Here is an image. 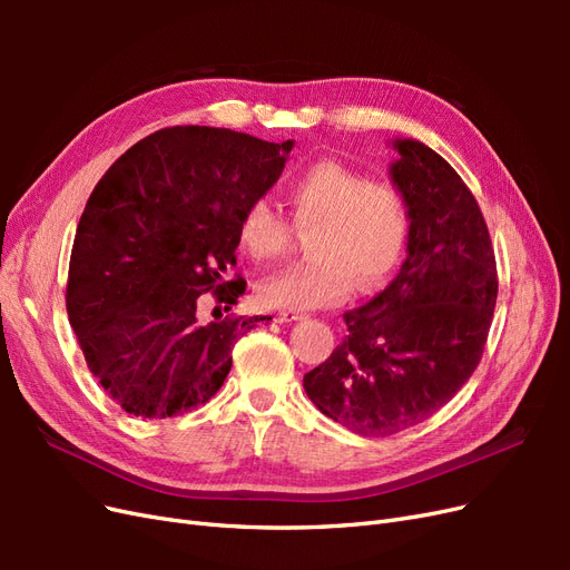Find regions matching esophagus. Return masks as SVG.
I'll return each mask as SVG.
<instances>
[{
	"instance_id": "34e87169",
	"label": "esophagus",
	"mask_w": 570,
	"mask_h": 570,
	"mask_svg": "<svg viewBox=\"0 0 570 570\" xmlns=\"http://www.w3.org/2000/svg\"><path fill=\"white\" fill-rule=\"evenodd\" d=\"M302 318H306V314H302V312H281L278 314V321H283V323H292V321H302Z\"/></svg>"
}]
</instances>
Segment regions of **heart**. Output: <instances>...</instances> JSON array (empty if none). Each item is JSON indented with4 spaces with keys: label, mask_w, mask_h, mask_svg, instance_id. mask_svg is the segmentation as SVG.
Returning a JSON list of instances; mask_svg holds the SVG:
<instances>
[{
    "label": "heart",
    "mask_w": 570,
    "mask_h": 570,
    "mask_svg": "<svg viewBox=\"0 0 570 570\" xmlns=\"http://www.w3.org/2000/svg\"><path fill=\"white\" fill-rule=\"evenodd\" d=\"M292 226L306 237L312 262L258 283L268 308L306 312L340 304L352 287L371 292L400 264L409 237V204L392 180H366L333 159L306 166L287 185ZM292 226L268 199H254L239 218L237 237L254 262H271L292 243Z\"/></svg>",
    "instance_id": "obj_1"
}]
</instances>
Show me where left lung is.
<instances>
[{
    "label": "left lung",
    "instance_id": "left-lung-1",
    "mask_svg": "<svg viewBox=\"0 0 570 570\" xmlns=\"http://www.w3.org/2000/svg\"><path fill=\"white\" fill-rule=\"evenodd\" d=\"M394 149L390 176L411 218L406 258L381 295L344 312L347 337L304 375L318 411L364 438L423 423L463 387L499 285L488 223L456 170L419 140Z\"/></svg>",
    "mask_w": 570,
    "mask_h": 570
}]
</instances>
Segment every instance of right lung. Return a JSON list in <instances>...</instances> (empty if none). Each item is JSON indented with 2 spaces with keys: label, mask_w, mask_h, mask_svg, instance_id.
Listing matches in <instances>:
<instances>
[{
  "label": "right lung",
  "mask_w": 570,
  "mask_h": 570,
  "mask_svg": "<svg viewBox=\"0 0 570 570\" xmlns=\"http://www.w3.org/2000/svg\"><path fill=\"white\" fill-rule=\"evenodd\" d=\"M292 140L174 126L107 170L80 216L66 308L88 368L132 416L170 419L212 400L233 347L264 318L202 323L212 292L230 312L247 283L228 273L247 206L281 178Z\"/></svg>",
  "instance_id": "obj_1"
}]
</instances>
